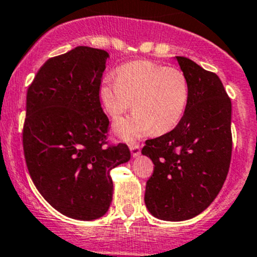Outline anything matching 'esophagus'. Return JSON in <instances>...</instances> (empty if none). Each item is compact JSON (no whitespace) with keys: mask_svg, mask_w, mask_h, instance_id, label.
Wrapping results in <instances>:
<instances>
[{"mask_svg":"<svg viewBox=\"0 0 257 257\" xmlns=\"http://www.w3.org/2000/svg\"><path fill=\"white\" fill-rule=\"evenodd\" d=\"M130 151H131L132 157H139L141 155V147L139 145H130Z\"/></svg>","mask_w":257,"mask_h":257,"instance_id":"1","label":"esophagus"}]
</instances>
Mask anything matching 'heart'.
<instances>
[{"label": "heart", "mask_w": 257, "mask_h": 257, "mask_svg": "<svg viewBox=\"0 0 257 257\" xmlns=\"http://www.w3.org/2000/svg\"><path fill=\"white\" fill-rule=\"evenodd\" d=\"M97 95L102 110L111 118L134 105L131 115L113 122L116 136L131 142L153 131L167 134L176 127L187 109L189 89L182 71L139 60L118 68L115 80L105 78Z\"/></svg>", "instance_id": "b5f03b06"}]
</instances>
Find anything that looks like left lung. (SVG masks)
Returning <instances> with one entry per match:
<instances>
[{
    "label": "left lung",
    "instance_id": "8db88e82",
    "mask_svg": "<svg viewBox=\"0 0 257 257\" xmlns=\"http://www.w3.org/2000/svg\"><path fill=\"white\" fill-rule=\"evenodd\" d=\"M189 89L187 109L171 132L147 140L142 155L155 168L145 204L160 220L199 215L220 192L231 160V101L216 74L176 57Z\"/></svg>",
    "mask_w": 257,
    "mask_h": 257
}]
</instances>
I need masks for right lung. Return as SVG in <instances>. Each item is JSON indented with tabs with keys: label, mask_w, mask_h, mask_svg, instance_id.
<instances>
[{
	"label": "right lung",
	"mask_w": 257,
	"mask_h": 257,
	"mask_svg": "<svg viewBox=\"0 0 257 257\" xmlns=\"http://www.w3.org/2000/svg\"><path fill=\"white\" fill-rule=\"evenodd\" d=\"M109 53L76 47L47 60L27 91L23 151L42 197L75 220H95L112 200L111 169L128 162V147L109 146V118L99 86Z\"/></svg>",
	"instance_id": "right-lung-1"
}]
</instances>
